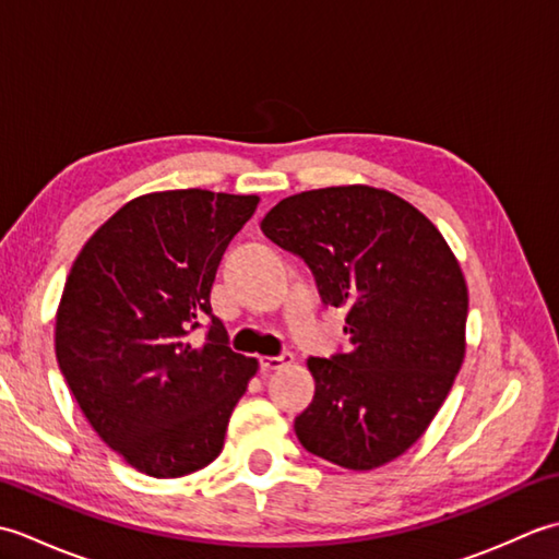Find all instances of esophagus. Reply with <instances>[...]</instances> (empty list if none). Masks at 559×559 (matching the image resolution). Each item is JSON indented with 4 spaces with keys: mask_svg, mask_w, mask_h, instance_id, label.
Wrapping results in <instances>:
<instances>
[{
    "mask_svg": "<svg viewBox=\"0 0 559 559\" xmlns=\"http://www.w3.org/2000/svg\"><path fill=\"white\" fill-rule=\"evenodd\" d=\"M261 370H281V367H286L293 362V353L290 350H283L281 355H266V358H261Z\"/></svg>",
    "mask_w": 559,
    "mask_h": 559,
    "instance_id": "1",
    "label": "esophagus"
}]
</instances>
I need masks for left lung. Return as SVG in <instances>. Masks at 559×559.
Returning <instances> with one entry per match:
<instances>
[{"mask_svg": "<svg viewBox=\"0 0 559 559\" xmlns=\"http://www.w3.org/2000/svg\"><path fill=\"white\" fill-rule=\"evenodd\" d=\"M261 233L310 266L322 302L346 307L350 350L310 358V408L295 435L310 454L372 471L418 442L466 353L468 288L423 213L350 185L278 201Z\"/></svg>", "mask_w": 559, "mask_h": 559, "instance_id": "8db88e82", "label": "left lung"}]
</instances>
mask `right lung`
Returning <instances> with one entry per match:
<instances>
[{"instance_id": "right-lung-1", "label": "right lung", "mask_w": 559, "mask_h": 559, "mask_svg": "<svg viewBox=\"0 0 559 559\" xmlns=\"http://www.w3.org/2000/svg\"><path fill=\"white\" fill-rule=\"evenodd\" d=\"M259 197L206 189L129 201L83 245L57 310V362L93 430L129 466L180 478L221 454L257 360L211 312L221 257ZM210 322L207 343L188 334Z\"/></svg>"}]
</instances>
